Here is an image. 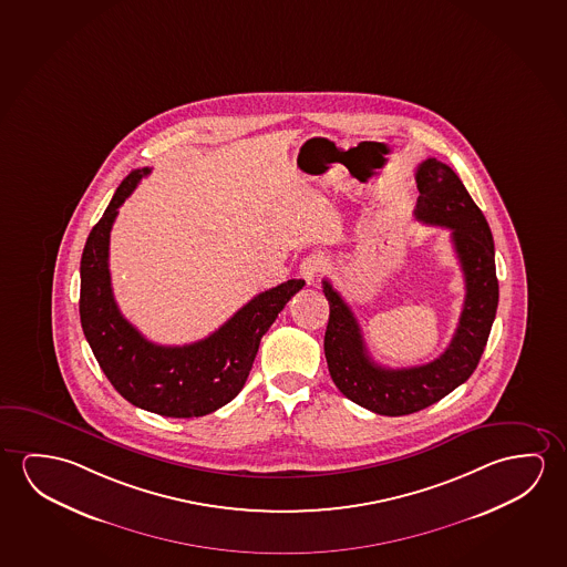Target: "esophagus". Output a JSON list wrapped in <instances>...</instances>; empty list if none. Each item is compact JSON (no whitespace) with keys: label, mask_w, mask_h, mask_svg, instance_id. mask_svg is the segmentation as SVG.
Returning <instances> with one entry per match:
<instances>
[{"label":"esophagus","mask_w":567,"mask_h":567,"mask_svg":"<svg viewBox=\"0 0 567 567\" xmlns=\"http://www.w3.org/2000/svg\"><path fill=\"white\" fill-rule=\"evenodd\" d=\"M322 269V257L320 255H310V257H306L305 261L300 262V277L306 280V285H315Z\"/></svg>","instance_id":"1"}]
</instances>
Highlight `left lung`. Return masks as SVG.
Here are the masks:
<instances>
[{
    "mask_svg": "<svg viewBox=\"0 0 567 567\" xmlns=\"http://www.w3.org/2000/svg\"><path fill=\"white\" fill-rule=\"evenodd\" d=\"M419 202L414 218L452 229L453 249L465 277V302L450 346L426 365L389 369L369 358L355 316L340 292L323 279L330 320L323 353L336 386L363 409L383 416H404L442 401L477 369L497 315L495 244L487 219L460 176L436 158L416 168Z\"/></svg>",
    "mask_w": 567,
    "mask_h": 567,
    "instance_id": "1",
    "label": "left lung"
}]
</instances>
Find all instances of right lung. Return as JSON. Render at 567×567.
Wrapping results in <instances>:
<instances>
[{
	"instance_id": "right-lung-1",
	"label": "right lung",
	"mask_w": 567,
	"mask_h": 567,
	"mask_svg": "<svg viewBox=\"0 0 567 567\" xmlns=\"http://www.w3.org/2000/svg\"><path fill=\"white\" fill-rule=\"evenodd\" d=\"M148 173L145 166L125 176L87 236L80 261V322L107 381L125 401L168 419H196L236 399L262 336L305 280L257 295L204 340L175 348L145 340L115 305L107 257L117 208Z\"/></svg>"
}]
</instances>
